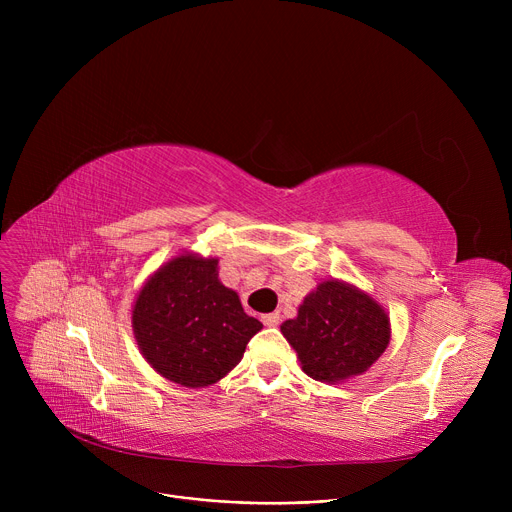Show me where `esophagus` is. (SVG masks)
Returning a JSON list of instances; mask_svg holds the SVG:
<instances>
[{
  "mask_svg": "<svg viewBox=\"0 0 512 512\" xmlns=\"http://www.w3.org/2000/svg\"><path fill=\"white\" fill-rule=\"evenodd\" d=\"M261 319H263V324H265V326H278V324H280V313H278V311H274V313H265Z\"/></svg>",
  "mask_w": 512,
  "mask_h": 512,
  "instance_id": "obj_1",
  "label": "esophagus"
}]
</instances>
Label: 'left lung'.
<instances>
[{
	"instance_id": "1",
	"label": "left lung",
	"mask_w": 512,
	"mask_h": 512,
	"mask_svg": "<svg viewBox=\"0 0 512 512\" xmlns=\"http://www.w3.org/2000/svg\"><path fill=\"white\" fill-rule=\"evenodd\" d=\"M282 334L309 378L340 382L380 359L390 342V319L365 292L328 280L305 297L297 319L284 321Z\"/></svg>"
}]
</instances>
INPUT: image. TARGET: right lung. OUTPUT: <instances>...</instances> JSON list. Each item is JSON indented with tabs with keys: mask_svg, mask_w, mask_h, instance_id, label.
<instances>
[{
	"mask_svg": "<svg viewBox=\"0 0 512 512\" xmlns=\"http://www.w3.org/2000/svg\"><path fill=\"white\" fill-rule=\"evenodd\" d=\"M132 328L149 365L186 388L222 380L238 365L261 321L218 278V259L180 255L139 292Z\"/></svg>",
	"mask_w": 512,
	"mask_h": 512,
	"instance_id": "add662e5",
	"label": "right lung"
}]
</instances>
